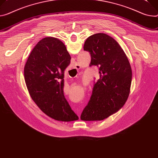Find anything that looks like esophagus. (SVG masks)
<instances>
[{
    "label": "esophagus",
    "instance_id": "esophagus-1",
    "mask_svg": "<svg viewBox=\"0 0 158 158\" xmlns=\"http://www.w3.org/2000/svg\"><path fill=\"white\" fill-rule=\"evenodd\" d=\"M74 69H79V65H74Z\"/></svg>",
    "mask_w": 158,
    "mask_h": 158
}]
</instances>
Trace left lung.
Here are the masks:
<instances>
[{"instance_id":"left-lung-1","label":"left lung","mask_w":158,"mask_h":158,"mask_svg":"<svg viewBox=\"0 0 158 158\" xmlns=\"http://www.w3.org/2000/svg\"><path fill=\"white\" fill-rule=\"evenodd\" d=\"M84 50L90 53V66L99 67V79L95 82L87 106L81 119L103 120L118 111L125 105L131 90L132 69L118 43L105 33L88 37Z\"/></svg>"}]
</instances>
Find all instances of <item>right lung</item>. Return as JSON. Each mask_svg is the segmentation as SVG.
<instances>
[{"mask_svg":"<svg viewBox=\"0 0 158 158\" xmlns=\"http://www.w3.org/2000/svg\"><path fill=\"white\" fill-rule=\"evenodd\" d=\"M71 57L59 39H41L31 51L24 69L27 89L36 105L48 117L59 121L79 119L64 94V71Z\"/></svg>","mask_w":158,"mask_h":158,"instance_id":"obj_1","label":"right lung"}]
</instances>
